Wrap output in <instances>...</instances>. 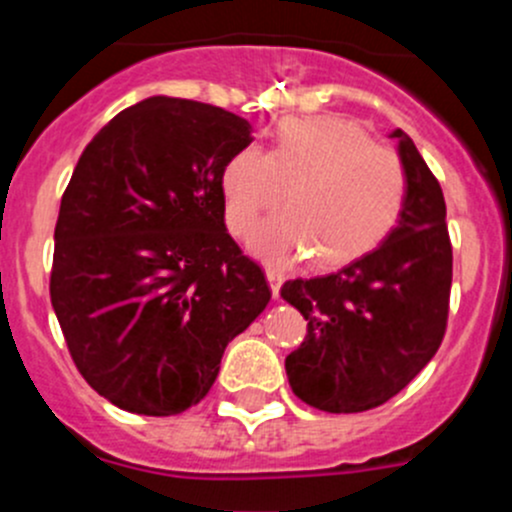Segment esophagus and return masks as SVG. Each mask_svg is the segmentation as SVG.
Returning <instances> with one entry per match:
<instances>
[{
  "label": "esophagus",
  "instance_id": "1",
  "mask_svg": "<svg viewBox=\"0 0 512 512\" xmlns=\"http://www.w3.org/2000/svg\"><path fill=\"white\" fill-rule=\"evenodd\" d=\"M267 282H270V289H272V297H280V287L282 282H285V275H282L280 270H275V267H267Z\"/></svg>",
  "mask_w": 512,
  "mask_h": 512
}]
</instances>
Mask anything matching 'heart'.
<instances>
[{"instance_id": "b5f03b06", "label": "heart", "mask_w": 512, "mask_h": 512, "mask_svg": "<svg viewBox=\"0 0 512 512\" xmlns=\"http://www.w3.org/2000/svg\"><path fill=\"white\" fill-rule=\"evenodd\" d=\"M288 190L287 210L252 237L272 265L314 252L317 265H342L379 245L399 223L406 168L391 148L342 116L292 118L277 126L270 153L245 148L225 165L227 225L245 237Z\"/></svg>"}]
</instances>
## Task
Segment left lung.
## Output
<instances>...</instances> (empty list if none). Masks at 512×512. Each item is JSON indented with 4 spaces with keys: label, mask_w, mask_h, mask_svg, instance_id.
Masks as SVG:
<instances>
[{
    "label": "left lung",
    "mask_w": 512,
    "mask_h": 512,
    "mask_svg": "<svg viewBox=\"0 0 512 512\" xmlns=\"http://www.w3.org/2000/svg\"><path fill=\"white\" fill-rule=\"evenodd\" d=\"M406 203L399 223L366 255L329 275L289 280L282 299L307 319L302 347L285 359L304 404L359 414L386 404L433 359L446 334L453 252L446 200L401 128Z\"/></svg>",
    "instance_id": "8db88e82"
}]
</instances>
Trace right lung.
<instances>
[{
	"mask_svg": "<svg viewBox=\"0 0 512 512\" xmlns=\"http://www.w3.org/2000/svg\"><path fill=\"white\" fill-rule=\"evenodd\" d=\"M245 118L151 96L96 133L54 230L51 307L71 359L113 406L173 416L205 399L225 347L272 292L225 227Z\"/></svg>",
	"mask_w": 512,
	"mask_h": 512,
	"instance_id": "obj_1",
	"label": "right lung"
}]
</instances>
